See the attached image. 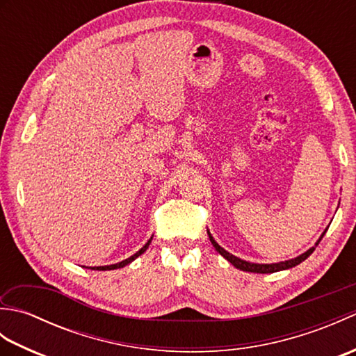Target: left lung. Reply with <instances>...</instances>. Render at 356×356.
<instances>
[{
  "instance_id": "obj_1",
  "label": "left lung",
  "mask_w": 356,
  "mask_h": 356,
  "mask_svg": "<svg viewBox=\"0 0 356 356\" xmlns=\"http://www.w3.org/2000/svg\"><path fill=\"white\" fill-rule=\"evenodd\" d=\"M208 231V229H207ZM327 231V229H326ZM326 231H324L321 236H320V238L316 240V243H315V246H312L311 249H307L306 252H303V254H300L298 257H295V259H291V260H284V261H278V263H251V261H246V260H241V259H238V257H236V255H232V254H229L228 251H226V249H223L220 245L217 243V241L214 240V237L211 236V232L208 231V236H209V240H211V243H213V246L216 248V251L220 254L223 259H226L228 260L232 266H236L237 269H240V270H245V272H255V274H272V272H278V270H284V269H291V268H293V266H297V264H300L301 261H305L309 255H311L314 251H315V248L318 246V243L321 241V238H323V236L324 234H326Z\"/></svg>"
}]
</instances>
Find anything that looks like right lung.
Segmentation results:
<instances>
[{"mask_svg": "<svg viewBox=\"0 0 356 356\" xmlns=\"http://www.w3.org/2000/svg\"><path fill=\"white\" fill-rule=\"evenodd\" d=\"M151 240H153V237H151L145 245H143L138 252L136 254H133L131 257H128V259H125V260H122V261H119V263H116V264H107V266H95V268H92V269H96V270H111V269H119V268H124V266H127V264H130L131 261H134L136 259H138L139 255H142L143 252L147 251L148 249V246H149V243H151Z\"/></svg>", "mask_w": 356, "mask_h": 356, "instance_id": "obj_1", "label": "right lung"}]
</instances>
